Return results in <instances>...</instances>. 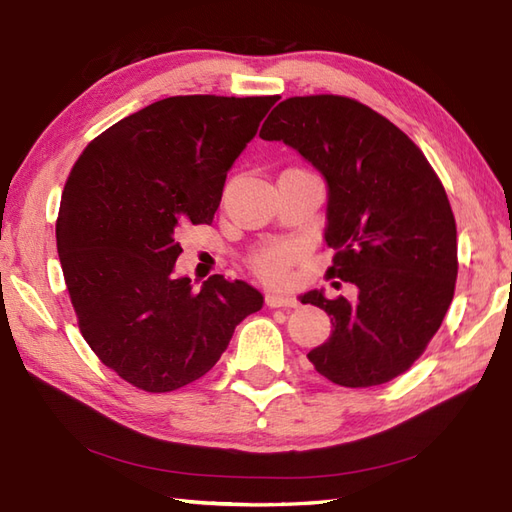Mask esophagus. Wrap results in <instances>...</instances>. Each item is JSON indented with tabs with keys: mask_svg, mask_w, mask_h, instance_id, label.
Returning <instances> with one entry per match:
<instances>
[{
	"mask_svg": "<svg viewBox=\"0 0 512 512\" xmlns=\"http://www.w3.org/2000/svg\"><path fill=\"white\" fill-rule=\"evenodd\" d=\"M267 306H271V309H295V306H298V300H295L293 295L269 293L267 295Z\"/></svg>",
	"mask_w": 512,
	"mask_h": 512,
	"instance_id": "34e87169",
	"label": "esophagus"
}]
</instances>
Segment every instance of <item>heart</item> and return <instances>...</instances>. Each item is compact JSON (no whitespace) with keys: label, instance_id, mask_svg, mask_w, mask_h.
<instances>
[{"label":"heart","instance_id":"obj_1","mask_svg":"<svg viewBox=\"0 0 512 512\" xmlns=\"http://www.w3.org/2000/svg\"><path fill=\"white\" fill-rule=\"evenodd\" d=\"M295 256H298V249L293 245L278 243L256 254L252 260V267L265 282L276 285V282H282L287 278V269L295 260Z\"/></svg>","mask_w":512,"mask_h":512}]
</instances>
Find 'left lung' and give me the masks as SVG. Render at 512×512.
<instances>
[{
    "label": "left lung",
    "mask_w": 512,
    "mask_h": 512,
    "mask_svg": "<svg viewBox=\"0 0 512 512\" xmlns=\"http://www.w3.org/2000/svg\"><path fill=\"white\" fill-rule=\"evenodd\" d=\"M260 138L285 142L326 181L328 274L355 300L302 295L333 331L309 361L344 388H370L410 370L436 335L458 276L456 219L434 168L390 120L344 96L282 100Z\"/></svg>",
    "instance_id": "8db88e82"
}]
</instances>
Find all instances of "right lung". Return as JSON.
I'll return each mask as SVG.
<instances>
[{
	"mask_svg": "<svg viewBox=\"0 0 512 512\" xmlns=\"http://www.w3.org/2000/svg\"><path fill=\"white\" fill-rule=\"evenodd\" d=\"M278 96H173L122 118L78 157L56 247L85 342L144 392H173L221 359L263 309L243 280L175 276L181 227L210 223L227 170Z\"/></svg>",
	"mask_w": 512,
	"mask_h": 512,
	"instance_id": "right-lung-1",
	"label": "right lung"
}]
</instances>
